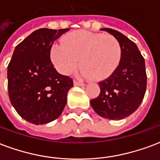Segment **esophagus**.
Instances as JSON below:
<instances>
[{
    "label": "esophagus",
    "mask_w": 160,
    "mask_h": 160,
    "mask_svg": "<svg viewBox=\"0 0 160 160\" xmlns=\"http://www.w3.org/2000/svg\"><path fill=\"white\" fill-rule=\"evenodd\" d=\"M74 86H84L85 84L83 82H80V81H77V80H74Z\"/></svg>",
    "instance_id": "esophagus-1"
}]
</instances>
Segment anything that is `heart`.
Segmentation results:
<instances>
[{
	"mask_svg": "<svg viewBox=\"0 0 160 160\" xmlns=\"http://www.w3.org/2000/svg\"><path fill=\"white\" fill-rule=\"evenodd\" d=\"M80 58V74L85 78L102 80L116 70L121 59V47L110 35L77 30L68 34L62 42L51 49V59L59 73L69 74Z\"/></svg>",
	"mask_w": 160,
	"mask_h": 160,
	"instance_id": "1",
	"label": "heart"
}]
</instances>
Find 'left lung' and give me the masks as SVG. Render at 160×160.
<instances>
[{
	"label": "left lung",
	"mask_w": 160,
	"mask_h": 160,
	"mask_svg": "<svg viewBox=\"0 0 160 160\" xmlns=\"http://www.w3.org/2000/svg\"><path fill=\"white\" fill-rule=\"evenodd\" d=\"M115 37L121 47V59L108 79L99 82L100 94L90 103L99 116L119 120L138 108L147 87L145 61L137 45L114 29H102Z\"/></svg>",
	"instance_id": "1"
}]
</instances>
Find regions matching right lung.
Instances as JSON below:
<instances>
[{
    "mask_svg": "<svg viewBox=\"0 0 160 160\" xmlns=\"http://www.w3.org/2000/svg\"><path fill=\"white\" fill-rule=\"evenodd\" d=\"M68 29H37L15 47L8 67V94L15 110L28 122H52L66 105L73 80L58 73L50 53L54 41Z\"/></svg>",
    "mask_w": 160,
    "mask_h": 160,
    "instance_id": "1",
    "label": "right lung"
}]
</instances>
